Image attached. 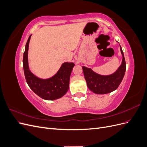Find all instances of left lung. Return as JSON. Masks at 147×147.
Instances as JSON below:
<instances>
[{
    "label": "left lung",
    "instance_id": "left-lung-1",
    "mask_svg": "<svg viewBox=\"0 0 147 147\" xmlns=\"http://www.w3.org/2000/svg\"><path fill=\"white\" fill-rule=\"evenodd\" d=\"M123 56L121 65L116 72L109 75H102L94 72L91 69L82 66L84 78L90 90L98 94H107L116 90L122 82L126 71V61L124 53L120 46Z\"/></svg>",
    "mask_w": 147,
    "mask_h": 147
}]
</instances>
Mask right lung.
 <instances>
[{"mask_svg":"<svg viewBox=\"0 0 147 147\" xmlns=\"http://www.w3.org/2000/svg\"><path fill=\"white\" fill-rule=\"evenodd\" d=\"M31 35L26 43L23 55V69L26 82L35 94L45 100H55L63 97L67 92L71 72L75 64L64 63L59 70L52 77L42 79L37 77L30 72L28 65V49Z\"/></svg>","mask_w":147,"mask_h":147,"instance_id":"right-lung-1","label":"right lung"}]
</instances>
